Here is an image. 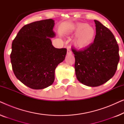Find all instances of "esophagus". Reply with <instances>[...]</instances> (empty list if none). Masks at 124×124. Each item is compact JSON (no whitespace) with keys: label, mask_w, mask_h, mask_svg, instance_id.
Instances as JSON below:
<instances>
[{"label":"esophagus","mask_w":124,"mask_h":124,"mask_svg":"<svg viewBox=\"0 0 124 124\" xmlns=\"http://www.w3.org/2000/svg\"><path fill=\"white\" fill-rule=\"evenodd\" d=\"M72 54V52H71V51L69 50V48H67V54L68 55H70V54Z\"/></svg>","instance_id":"1"}]
</instances>
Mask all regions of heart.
Wrapping results in <instances>:
<instances>
[{
    "mask_svg": "<svg viewBox=\"0 0 124 124\" xmlns=\"http://www.w3.org/2000/svg\"><path fill=\"white\" fill-rule=\"evenodd\" d=\"M73 34L76 35L74 45L79 49L89 47L94 42L96 35V30L87 23H77L73 28Z\"/></svg>",
    "mask_w": 124,
    "mask_h": 124,
    "instance_id": "b5f03b06",
    "label": "heart"
}]
</instances>
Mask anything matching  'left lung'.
Wrapping results in <instances>:
<instances>
[{"label": "left lung", "mask_w": 124, "mask_h": 124, "mask_svg": "<svg viewBox=\"0 0 124 124\" xmlns=\"http://www.w3.org/2000/svg\"><path fill=\"white\" fill-rule=\"evenodd\" d=\"M94 22V43L82 50L72 48L76 77L90 87L99 86L109 80L116 73L120 60L119 48L112 33L99 21Z\"/></svg>", "instance_id": "left-lung-1"}]
</instances>
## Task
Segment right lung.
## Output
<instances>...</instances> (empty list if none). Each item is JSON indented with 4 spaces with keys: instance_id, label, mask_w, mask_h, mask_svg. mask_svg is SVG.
Segmentation results:
<instances>
[{
    "instance_id": "add662e5",
    "label": "right lung",
    "mask_w": 124,
    "mask_h": 124,
    "mask_svg": "<svg viewBox=\"0 0 124 124\" xmlns=\"http://www.w3.org/2000/svg\"><path fill=\"white\" fill-rule=\"evenodd\" d=\"M52 19L23 26L12 44V69L18 80L33 89H43L53 84L55 71L65 59L66 48H56L51 38L55 37Z\"/></svg>"
}]
</instances>
